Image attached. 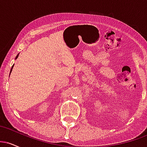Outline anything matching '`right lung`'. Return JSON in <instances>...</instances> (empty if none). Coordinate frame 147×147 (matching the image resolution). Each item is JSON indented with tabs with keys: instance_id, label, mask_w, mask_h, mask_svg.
<instances>
[{
	"instance_id": "obj_1",
	"label": "right lung",
	"mask_w": 147,
	"mask_h": 147,
	"mask_svg": "<svg viewBox=\"0 0 147 147\" xmlns=\"http://www.w3.org/2000/svg\"><path fill=\"white\" fill-rule=\"evenodd\" d=\"M18 55H17V56H16V59H17V58H18ZM13 66H14V65H13ZM13 66H12V67H11V71H10V72H11V70H12V68H13Z\"/></svg>"
}]
</instances>
